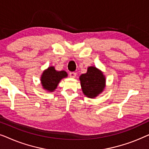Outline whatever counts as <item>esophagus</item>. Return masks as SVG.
Listing matches in <instances>:
<instances>
[{"label":"esophagus","instance_id":"1","mask_svg":"<svg viewBox=\"0 0 149 149\" xmlns=\"http://www.w3.org/2000/svg\"><path fill=\"white\" fill-rule=\"evenodd\" d=\"M76 75H77L76 72H70V73H69V76H70L71 78H74V77H76Z\"/></svg>","mask_w":149,"mask_h":149}]
</instances>
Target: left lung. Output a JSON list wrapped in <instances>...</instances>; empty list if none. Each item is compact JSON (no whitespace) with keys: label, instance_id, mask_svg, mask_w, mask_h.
<instances>
[{"label":"left lung","instance_id":"obj_1","mask_svg":"<svg viewBox=\"0 0 149 149\" xmlns=\"http://www.w3.org/2000/svg\"><path fill=\"white\" fill-rule=\"evenodd\" d=\"M79 79L83 93L91 98L96 97L105 87L104 77L95 67H89L87 73L81 74Z\"/></svg>","mask_w":149,"mask_h":149}]
</instances>
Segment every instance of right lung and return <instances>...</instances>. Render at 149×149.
<instances>
[{
	"mask_svg": "<svg viewBox=\"0 0 149 149\" xmlns=\"http://www.w3.org/2000/svg\"><path fill=\"white\" fill-rule=\"evenodd\" d=\"M65 71H56L54 67H49L42 73L41 77V84L44 89L47 91H53L58 86L60 80L67 77Z\"/></svg>",
	"mask_w": 149,
	"mask_h": 149,
	"instance_id": "1",
	"label": "right lung"
}]
</instances>
